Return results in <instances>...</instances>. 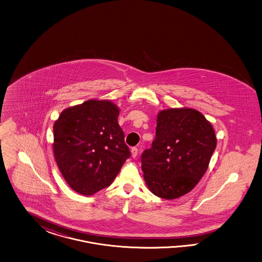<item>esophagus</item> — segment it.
<instances>
[{"label": "esophagus", "mask_w": 262, "mask_h": 262, "mask_svg": "<svg viewBox=\"0 0 262 262\" xmlns=\"http://www.w3.org/2000/svg\"><path fill=\"white\" fill-rule=\"evenodd\" d=\"M130 152H132V157L135 159V158L137 157V154H138V149H137L136 147H134V148H132Z\"/></svg>", "instance_id": "esophagus-1"}]
</instances>
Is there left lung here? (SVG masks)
<instances>
[{"mask_svg":"<svg viewBox=\"0 0 262 262\" xmlns=\"http://www.w3.org/2000/svg\"><path fill=\"white\" fill-rule=\"evenodd\" d=\"M216 144L213 126L200 111L190 107L159 111L156 138L141 157L149 190L166 200L190 192L206 173Z\"/></svg>","mask_w":262,"mask_h":262,"instance_id":"obj_1","label":"left lung"}]
</instances>
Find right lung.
I'll return each mask as SVG.
<instances>
[{
  "mask_svg": "<svg viewBox=\"0 0 262 262\" xmlns=\"http://www.w3.org/2000/svg\"><path fill=\"white\" fill-rule=\"evenodd\" d=\"M119 113L110 100L91 99L65 108L56 120L54 156L73 190L94 195L111 185L129 158Z\"/></svg>",
  "mask_w": 262,
  "mask_h": 262,
  "instance_id": "add662e5",
  "label": "right lung"
}]
</instances>
